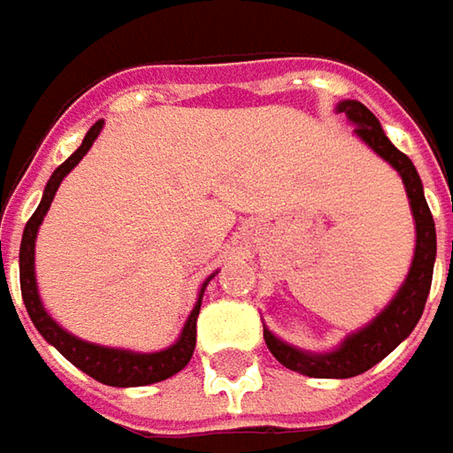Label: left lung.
Returning a JSON list of instances; mask_svg holds the SVG:
<instances>
[{
	"label": "left lung",
	"instance_id": "1",
	"mask_svg": "<svg viewBox=\"0 0 453 453\" xmlns=\"http://www.w3.org/2000/svg\"><path fill=\"white\" fill-rule=\"evenodd\" d=\"M338 111L348 115L356 123L357 135L401 173L406 194H409L411 211L416 219V254L411 262L409 277L403 288L398 289V295L393 297V303L368 327H363L360 333L345 340L335 353L310 356V353L289 348L282 340L274 338L270 330H265V342L272 356L289 371H297L310 378H353V375L365 373L375 363H380L388 356L401 340L409 338L426 307L431 277H434V259H436V226H434L431 209L424 199L421 179L411 164V158L386 138L378 118L363 103L345 100L340 103Z\"/></svg>",
	"mask_w": 453,
	"mask_h": 453
}]
</instances>
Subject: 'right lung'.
I'll use <instances>...</instances> for the list:
<instances>
[{"mask_svg": "<svg viewBox=\"0 0 453 453\" xmlns=\"http://www.w3.org/2000/svg\"><path fill=\"white\" fill-rule=\"evenodd\" d=\"M100 128H103V120H97L96 126L88 131V135L82 138V146L65 164L55 168V173L50 176V181L44 186L42 201H40L37 211L29 217L25 234H22V247H19V288H22V300H25L27 312H29L32 322H35V327L40 330V335L47 342H52L73 365H78L82 373H88L90 378L105 383V386H118V388L149 386V383H158V380H165L173 373H179L183 365L191 360L194 348H196V318H199L201 300L194 307L191 318L186 320V327H183L181 338L176 340V345L165 348L161 353L141 356V353L115 350V348H100V345L85 342V340L73 338L70 333H65L60 325L44 312L40 295H37V282H35V239H37V229L42 224L50 203L55 199V191H58L60 181L80 164V158L90 150Z\"/></svg>", "mask_w": 453, "mask_h": 453, "instance_id": "obj_1", "label": "right lung"}]
</instances>
